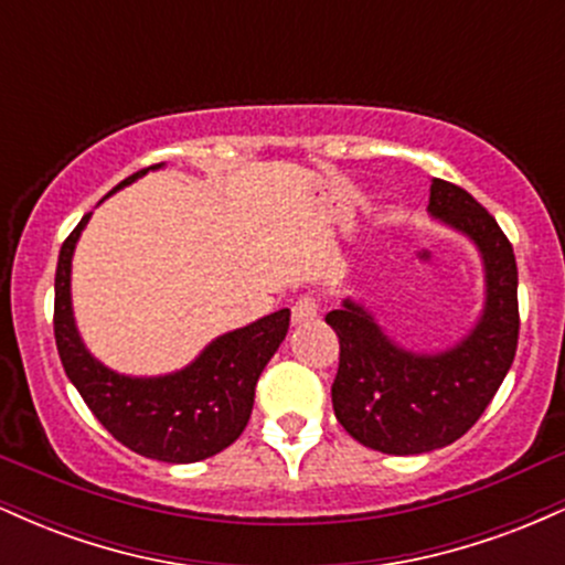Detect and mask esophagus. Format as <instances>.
Instances as JSON below:
<instances>
[{"instance_id": "1", "label": "esophagus", "mask_w": 565, "mask_h": 565, "mask_svg": "<svg viewBox=\"0 0 565 565\" xmlns=\"http://www.w3.org/2000/svg\"><path fill=\"white\" fill-rule=\"evenodd\" d=\"M319 316V302L313 297H300L295 305H291V321L295 323H308Z\"/></svg>"}]
</instances>
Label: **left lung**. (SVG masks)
Masks as SVG:
<instances>
[{
    "mask_svg": "<svg viewBox=\"0 0 565 565\" xmlns=\"http://www.w3.org/2000/svg\"><path fill=\"white\" fill-rule=\"evenodd\" d=\"M427 215L476 246L483 305L472 327L440 350L395 342L364 302L345 297L327 323L340 337L332 385L337 419L382 454H427L462 438L510 372L518 348V268L497 220L465 188L430 180Z\"/></svg>",
    "mask_w": 565,
    "mask_h": 565,
    "instance_id": "left-lung-1",
    "label": "left lung"
}]
</instances>
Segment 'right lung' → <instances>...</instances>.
Masks as SVG:
<instances>
[{"mask_svg":"<svg viewBox=\"0 0 565 565\" xmlns=\"http://www.w3.org/2000/svg\"><path fill=\"white\" fill-rule=\"evenodd\" d=\"M161 167L121 180L108 196ZM89 217L93 212L63 242L55 270V345L68 380L100 425L140 457L170 465L215 457L249 423L257 380L287 337L289 308L215 337L174 372L151 377L116 372L84 345L71 300V263Z\"/></svg>","mask_w":565,"mask_h":565,"instance_id":"right-lung-1","label":"right lung"}]
</instances>
